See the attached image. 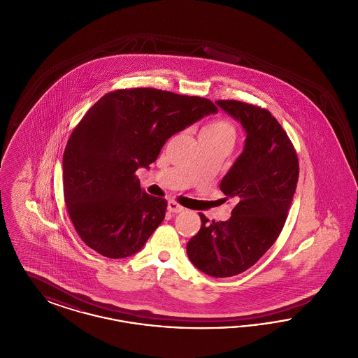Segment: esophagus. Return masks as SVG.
<instances>
[{
	"label": "esophagus",
	"instance_id": "1",
	"mask_svg": "<svg viewBox=\"0 0 358 358\" xmlns=\"http://www.w3.org/2000/svg\"><path fill=\"white\" fill-rule=\"evenodd\" d=\"M184 209H185L184 206L177 204L176 201H169V203H168V210L171 212V213H180V212H182Z\"/></svg>",
	"mask_w": 358,
	"mask_h": 358
}]
</instances>
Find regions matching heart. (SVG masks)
<instances>
[{
  "label": "heart",
  "instance_id": "obj_1",
  "mask_svg": "<svg viewBox=\"0 0 358 358\" xmlns=\"http://www.w3.org/2000/svg\"><path fill=\"white\" fill-rule=\"evenodd\" d=\"M200 139L216 141L228 143L231 148L235 143L236 131L235 127L224 120H215L206 123L200 131Z\"/></svg>",
  "mask_w": 358,
  "mask_h": 358
}]
</instances>
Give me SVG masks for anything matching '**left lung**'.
<instances>
[{"instance_id":"8db88e82","label":"left lung","mask_w":358,"mask_h":358,"mask_svg":"<svg viewBox=\"0 0 358 358\" xmlns=\"http://www.w3.org/2000/svg\"><path fill=\"white\" fill-rule=\"evenodd\" d=\"M216 104L245 133L243 152L220 182L236 206L227 222H209L200 213L201 228L187 241V254L201 273L227 278L252 267L279 236L299 164L286 131L267 110L238 101Z\"/></svg>"}]
</instances>
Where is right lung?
I'll use <instances>...</instances> for the list:
<instances>
[{"label": "right lung", "mask_w": 358, "mask_h": 358, "mask_svg": "<svg viewBox=\"0 0 358 358\" xmlns=\"http://www.w3.org/2000/svg\"><path fill=\"white\" fill-rule=\"evenodd\" d=\"M216 113L209 99L154 88L113 91L87 111L64 150L63 184L90 248L110 259L142 250L165 219L166 200L149 196L136 171L150 169L171 136Z\"/></svg>", "instance_id": "1"}]
</instances>
